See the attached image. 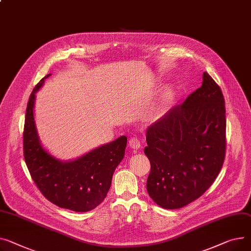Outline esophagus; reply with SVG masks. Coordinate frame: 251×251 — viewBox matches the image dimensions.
<instances>
[{"mask_svg": "<svg viewBox=\"0 0 251 251\" xmlns=\"http://www.w3.org/2000/svg\"><path fill=\"white\" fill-rule=\"evenodd\" d=\"M129 146L132 148V149H135V150H138L140 147H141V143H140V140L137 138V137H133L129 140Z\"/></svg>", "mask_w": 251, "mask_h": 251, "instance_id": "34e87169", "label": "esophagus"}]
</instances>
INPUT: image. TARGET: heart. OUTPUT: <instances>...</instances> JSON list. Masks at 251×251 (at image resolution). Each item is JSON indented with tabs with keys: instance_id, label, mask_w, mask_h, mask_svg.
Returning a JSON list of instances; mask_svg holds the SVG:
<instances>
[{
	"instance_id": "b5f03b06",
	"label": "heart",
	"mask_w": 251,
	"mask_h": 251,
	"mask_svg": "<svg viewBox=\"0 0 251 251\" xmlns=\"http://www.w3.org/2000/svg\"><path fill=\"white\" fill-rule=\"evenodd\" d=\"M176 101V93L173 89H166L164 90L158 99L156 100V102L153 104L149 111V118L151 120L157 119L162 115H164L166 112H168L173 105L175 104Z\"/></svg>"
}]
</instances>
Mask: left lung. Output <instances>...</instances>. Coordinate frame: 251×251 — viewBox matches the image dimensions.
Returning <instances> with one entry per match:
<instances>
[{
  "mask_svg": "<svg viewBox=\"0 0 251 251\" xmlns=\"http://www.w3.org/2000/svg\"><path fill=\"white\" fill-rule=\"evenodd\" d=\"M225 113L222 91L205 72L201 88L147 128L146 189L158 206L185 207L211 187L225 158Z\"/></svg>",
  "mask_w": 251,
  "mask_h": 251,
  "instance_id": "1",
  "label": "left lung"
}]
</instances>
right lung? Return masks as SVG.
Wrapping results in <instances>:
<instances>
[{"label":"right lung","mask_w":251,"mask_h":251,"mask_svg":"<svg viewBox=\"0 0 251 251\" xmlns=\"http://www.w3.org/2000/svg\"><path fill=\"white\" fill-rule=\"evenodd\" d=\"M50 75L37 83L29 98L23 134L25 162L33 180L50 202L75 212H88L106 198L113 174L124 157L127 137L120 136L71 160L50 153L40 141L34 118L36 93Z\"/></svg>","instance_id":"1"}]
</instances>
